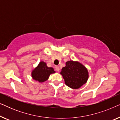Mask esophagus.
Wrapping results in <instances>:
<instances>
[{"label":"esophagus","mask_w":120,"mask_h":120,"mask_svg":"<svg viewBox=\"0 0 120 120\" xmlns=\"http://www.w3.org/2000/svg\"><path fill=\"white\" fill-rule=\"evenodd\" d=\"M55 69H56V71H59V70H60V67L56 66Z\"/></svg>","instance_id":"obj_1"}]
</instances>
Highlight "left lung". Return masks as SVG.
<instances>
[{"instance_id": "obj_1", "label": "left lung", "mask_w": 120, "mask_h": 120, "mask_svg": "<svg viewBox=\"0 0 120 120\" xmlns=\"http://www.w3.org/2000/svg\"><path fill=\"white\" fill-rule=\"evenodd\" d=\"M60 73L65 85L73 89L81 87L87 82L89 76L87 69L80 62L73 60L67 62Z\"/></svg>"}]
</instances>
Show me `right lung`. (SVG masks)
<instances>
[{
	"label": "right lung",
	"mask_w": 120,
	"mask_h": 120,
	"mask_svg": "<svg viewBox=\"0 0 120 120\" xmlns=\"http://www.w3.org/2000/svg\"><path fill=\"white\" fill-rule=\"evenodd\" d=\"M55 73L53 68L48 67L45 62L41 61L38 66L32 70L31 75L34 80L42 83L48 80L51 74Z\"/></svg>",
	"instance_id": "obj_1"
}]
</instances>
